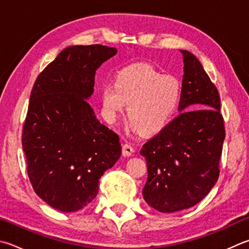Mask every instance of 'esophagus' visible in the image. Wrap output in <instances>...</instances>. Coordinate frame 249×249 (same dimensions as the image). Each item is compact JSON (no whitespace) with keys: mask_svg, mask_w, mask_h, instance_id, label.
<instances>
[{"mask_svg":"<svg viewBox=\"0 0 249 249\" xmlns=\"http://www.w3.org/2000/svg\"><path fill=\"white\" fill-rule=\"evenodd\" d=\"M133 152H134V148L132 144H129V143L123 144V147H122V153H123L124 157L132 156Z\"/></svg>","mask_w":249,"mask_h":249,"instance_id":"esophagus-1","label":"esophagus"}]
</instances>
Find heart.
Wrapping results in <instances>:
<instances>
[{
  "instance_id": "b5f03b06",
  "label": "heart",
  "mask_w": 249,
  "mask_h": 249,
  "mask_svg": "<svg viewBox=\"0 0 249 249\" xmlns=\"http://www.w3.org/2000/svg\"><path fill=\"white\" fill-rule=\"evenodd\" d=\"M182 96V83L176 76L140 64L120 71L114 84L102 88V112L107 121L113 122L127 103L130 127L143 134H156L174 119Z\"/></svg>"
}]
</instances>
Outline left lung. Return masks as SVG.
<instances>
[{"instance_id": "1", "label": "left lung", "mask_w": 249, "mask_h": 249, "mask_svg": "<svg viewBox=\"0 0 249 249\" xmlns=\"http://www.w3.org/2000/svg\"><path fill=\"white\" fill-rule=\"evenodd\" d=\"M184 61L180 113L143 144L148 178L142 189L149 206L163 213L187 209L205 198L220 174L225 138L220 94L193 53Z\"/></svg>"}]
</instances>
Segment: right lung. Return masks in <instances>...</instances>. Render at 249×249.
I'll list each match as a JSON object with an SVG mask.
<instances>
[{"label":"right lung","mask_w":249,"mask_h":249,"mask_svg":"<svg viewBox=\"0 0 249 249\" xmlns=\"http://www.w3.org/2000/svg\"><path fill=\"white\" fill-rule=\"evenodd\" d=\"M116 52L101 44L66 48L31 90L21 135L27 173L36 194L62 212L91 202L101 176L121 157L119 136L86 101L96 71Z\"/></svg>","instance_id":"obj_1"}]
</instances>
